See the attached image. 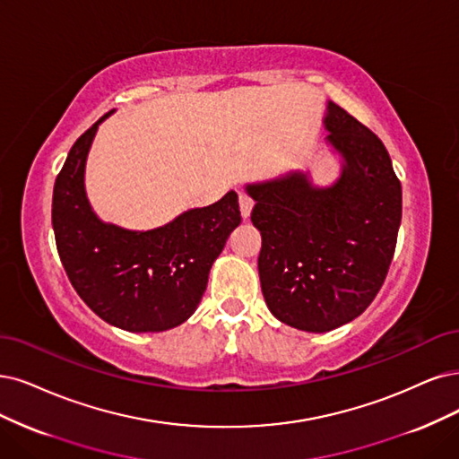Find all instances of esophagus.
Here are the masks:
<instances>
[{"instance_id": "esophagus-1", "label": "esophagus", "mask_w": 459, "mask_h": 459, "mask_svg": "<svg viewBox=\"0 0 459 459\" xmlns=\"http://www.w3.org/2000/svg\"><path fill=\"white\" fill-rule=\"evenodd\" d=\"M253 204H255V200H253L247 193H240V212L244 217H249V213L253 210Z\"/></svg>"}]
</instances>
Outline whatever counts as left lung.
<instances>
[{
    "label": "left lung",
    "mask_w": 459,
    "mask_h": 459,
    "mask_svg": "<svg viewBox=\"0 0 459 459\" xmlns=\"http://www.w3.org/2000/svg\"><path fill=\"white\" fill-rule=\"evenodd\" d=\"M324 125L344 159L336 183L319 189L293 172L246 186L263 236L259 278L268 310L308 333L333 331L367 310L401 225V181L378 135L334 101Z\"/></svg>",
    "instance_id": "left-lung-1"
}]
</instances>
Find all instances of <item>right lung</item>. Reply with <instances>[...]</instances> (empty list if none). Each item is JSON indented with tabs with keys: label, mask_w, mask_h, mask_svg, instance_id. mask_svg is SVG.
<instances>
[{
	"label": "right lung",
	"mask_w": 459,
	"mask_h": 459,
	"mask_svg": "<svg viewBox=\"0 0 459 459\" xmlns=\"http://www.w3.org/2000/svg\"><path fill=\"white\" fill-rule=\"evenodd\" d=\"M108 115L74 143L56 176V249L74 290L96 316L130 333L166 331L196 310L213 261L242 221L238 195L229 191L212 206L145 232L101 223L84 193V162Z\"/></svg>",
	"instance_id": "1"
}]
</instances>
